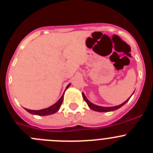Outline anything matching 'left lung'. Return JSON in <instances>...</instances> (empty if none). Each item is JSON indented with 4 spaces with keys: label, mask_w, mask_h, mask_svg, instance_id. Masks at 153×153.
Instances as JSON below:
<instances>
[{
    "label": "left lung",
    "mask_w": 153,
    "mask_h": 153,
    "mask_svg": "<svg viewBox=\"0 0 153 153\" xmlns=\"http://www.w3.org/2000/svg\"><path fill=\"white\" fill-rule=\"evenodd\" d=\"M82 95H83V98H84V101H86V104H88V106H89V108L92 109H93V110L95 111H97V112H110V111H113V110H115V109H119L120 107H121L124 104H126V102H127L129 100V99L126 100L125 102L123 103L122 104H120V105L118 106H111V107H104V106H97V105H95V104H93L92 103H91L90 101H89V100L87 99V98H86V96L84 95V93H82ZM132 96V95H131Z\"/></svg>",
    "instance_id": "obj_1"
}]
</instances>
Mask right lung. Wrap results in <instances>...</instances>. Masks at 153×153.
I'll return each mask as SVG.
<instances>
[{
    "instance_id": "obj_1",
    "label": "right lung",
    "mask_w": 153,
    "mask_h": 153,
    "mask_svg": "<svg viewBox=\"0 0 153 153\" xmlns=\"http://www.w3.org/2000/svg\"><path fill=\"white\" fill-rule=\"evenodd\" d=\"M70 86V84H68L67 86V89L69 86ZM63 100H64V94L61 96V98L55 103V104H53L52 106H49V107L46 108L44 109H40V110H31L29 109H25L27 112H29V113L33 114V115H52V114L55 113L58 109L61 107V104H62Z\"/></svg>"
}]
</instances>
